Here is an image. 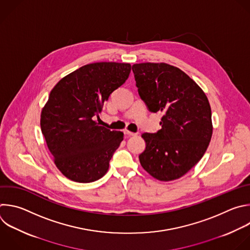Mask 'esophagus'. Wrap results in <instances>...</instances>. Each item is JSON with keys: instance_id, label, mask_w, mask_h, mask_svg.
<instances>
[{"instance_id": "34e87169", "label": "esophagus", "mask_w": 250, "mask_h": 250, "mask_svg": "<svg viewBox=\"0 0 250 250\" xmlns=\"http://www.w3.org/2000/svg\"><path fill=\"white\" fill-rule=\"evenodd\" d=\"M124 133L126 134V135H129V136H135V135H137V133L131 132V131H128V130H124Z\"/></svg>"}]
</instances>
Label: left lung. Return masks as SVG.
<instances>
[{
    "label": "left lung",
    "instance_id": "8db88e82",
    "mask_svg": "<svg viewBox=\"0 0 250 250\" xmlns=\"http://www.w3.org/2000/svg\"><path fill=\"white\" fill-rule=\"evenodd\" d=\"M140 98L150 112H162L161 129L144 132L142 168L153 178L169 182L183 177L200 161L212 137L209 101L187 73L161 62L132 65Z\"/></svg>",
    "mask_w": 250,
    "mask_h": 250
}]
</instances>
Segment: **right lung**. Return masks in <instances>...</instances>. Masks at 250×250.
<instances>
[{
    "instance_id": "right-lung-1",
    "label": "right lung",
    "mask_w": 250,
    "mask_h": 250,
    "mask_svg": "<svg viewBox=\"0 0 250 250\" xmlns=\"http://www.w3.org/2000/svg\"><path fill=\"white\" fill-rule=\"evenodd\" d=\"M129 63L83 65L62 78L41 113V130L57 168L76 183L101 179L124 139L122 131L99 125L104 103L128 78Z\"/></svg>"
}]
</instances>
